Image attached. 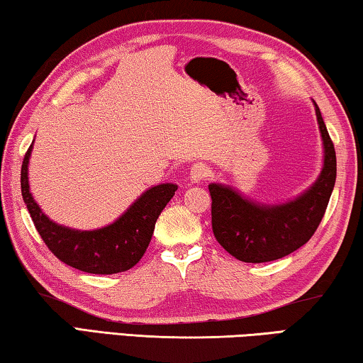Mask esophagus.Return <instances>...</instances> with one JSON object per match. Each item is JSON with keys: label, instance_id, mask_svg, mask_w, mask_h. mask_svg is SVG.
Masks as SVG:
<instances>
[{"label": "esophagus", "instance_id": "esophagus-1", "mask_svg": "<svg viewBox=\"0 0 363 363\" xmlns=\"http://www.w3.org/2000/svg\"><path fill=\"white\" fill-rule=\"evenodd\" d=\"M209 167L206 165L204 162H198L191 167V170H189V180L193 183H199L206 180V178L209 177Z\"/></svg>", "mask_w": 363, "mask_h": 363}]
</instances>
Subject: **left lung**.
Segmentation results:
<instances>
[{
	"instance_id": "left-lung-1",
	"label": "left lung",
	"mask_w": 363,
	"mask_h": 363,
	"mask_svg": "<svg viewBox=\"0 0 363 363\" xmlns=\"http://www.w3.org/2000/svg\"><path fill=\"white\" fill-rule=\"evenodd\" d=\"M315 111L325 149L323 169L300 196L282 204H261L232 186L209 185L214 237L237 259L267 263L284 258L303 247L320 225L336 183V150L316 104Z\"/></svg>"
}]
</instances>
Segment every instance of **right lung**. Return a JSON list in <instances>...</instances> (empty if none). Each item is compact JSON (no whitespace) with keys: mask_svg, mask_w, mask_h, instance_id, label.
Returning a JSON list of instances; mask_svg holds the SVG:
<instances>
[{"mask_svg":"<svg viewBox=\"0 0 363 363\" xmlns=\"http://www.w3.org/2000/svg\"><path fill=\"white\" fill-rule=\"evenodd\" d=\"M32 144L21 169V191L37 232L60 261L91 274H116L131 269L146 253L155 220L174 198L177 185L162 183L144 191L113 224L96 230H76L55 224L42 213L29 188Z\"/></svg>","mask_w":363,"mask_h":363,"instance_id":"right-lung-1","label":"right lung"}]
</instances>
